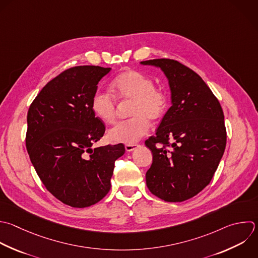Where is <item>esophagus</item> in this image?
<instances>
[{
	"label": "esophagus",
	"mask_w": 258,
	"mask_h": 258,
	"mask_svg": "<svg viewBox=\"0 0 258 258\" xmlns=\"http://www.w3.org/2000/svg\"><path fill=\"white\" fill-rule=\"evenodd\" d=\"M138 146H139V145L136 144V143H133V144H126V145H125V149H126V151L130 152V151L135 150Z\"/></svg>",
	"instance_id": "obj_1"
}]
</instances>
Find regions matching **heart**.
I'll list each match as a JSON object with an SVG mask.
<instances>
[{"mask_svg":"<svg viewBox=\"0 0 258 258\" xmlns=\"http://www.w3.org/2000/svg\"><path fill=\"white\" fill-rule=\"evenodd\" d=\"M115 97L124 102H131L127 121L121 122L108 132V139L115 143L133 144L149 130V120L159 121L167 108L166 96L154 88L153 81L136 71H127L113 82ZM92 110L104 123L116 121V99L105 91L98 90L92 98Z\"/></svg>","mask_w":258,"mask_h":258,"instance_id":"heart-1","label":"heart"}]
</instances>
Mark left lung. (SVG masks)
Listing matches in <instances>:
<instances>
[{"label":"left lung","instance_id":"1","mask_svg":"<svg viewBox=\"0 0 258 258\" xmlns=\"http://www.w3.org/2000/svg\"><path fill=\"white\" fill-rule=\"evenodd\" d=\"M140 63L159 68L171 93V107L156 135L145 141L153 155L146 184L161 200L182 202L210 183L224 154L223 110L202 78L180 62L158 58Z\"/></svg>","mask_w":258,"mask_h":258}]
</instances>
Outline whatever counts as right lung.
<instances>
[{"mask_svg": "<svg viewBox=\"0 0 258 258\" xmlns=\"http://www.w3.org/2000/svg\"><path fill=\"white\" fill-rule=\"evenodd\" d=\"M110 68L69 69L45 85L27 114L26 147L41 181L57 200L90 207L111 188L122 143L93 148L105 125L92 110V98Z\"/></svg>", "mask_w": 258, "mask_h": 258, "instance_id": "obj_1", "label": "right lung"}]
</instances>
